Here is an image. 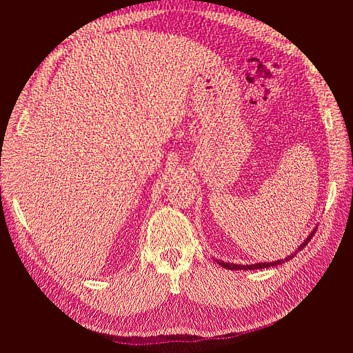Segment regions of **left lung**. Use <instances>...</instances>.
I'll return each instance as SVG.
<instances>
[{
    "mask_svg": "<svg viewBox=\"0 0 353 353\" xmlns=\"http://www.w3.org/2000/svg\"><path fill=\"white\" fill-rule=\"evenodd\" d=\"M315 231H316V230H314L311 234H309V237L305 240V243L301 244V248H297V252L302 250V249L305 248V245H306L309 241H311V239L314 237ZM294 254H296V252L292 253L290 256H287L285 259H280V261H275V262H266V263H254V265H237V263H227V262H223V261H216V262H218L219 265H222L223 268L236 270V271H239V270H262V268H270V266H276V265H281L283 262L290 261L292 258H294Z\"/></svg>",
    "mask_w": 353,
    "mask_h": 353,
    "instance_id": "left-lung-1",
    "label": "left lung"
}]
</instances>
